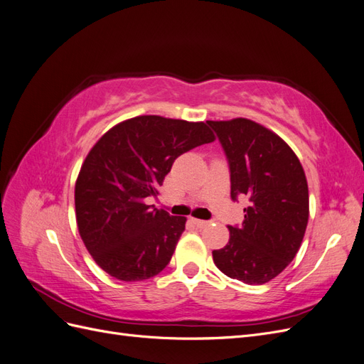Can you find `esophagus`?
<instances>
[{"label":"esophagus","mask_w":364,"mask_h":364,"mask_svg":"<svg viewBox=\"0 0 364 364\" xmlns=\"http://www.w3.org/2000/svg\"><path fill=\"white\" fill-rule=\"evenodd\" d=\"M191 222L197 228H206V226H209V222H205V220H199V218H191Z\"/></svg>","instance_id":"1"}]
</instances>
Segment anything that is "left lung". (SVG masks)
Returning a JSON list of instances; mask_svg holds the SVG:
<instances>
[{
	"label": "left lung",
	"mask_w": 364,
	"mask_h": 364,
	"mask_svg": "<svg viewBox=\"0 0 364 364\" xmlns=\"http://www.w3.org/2000/svg\"><path fill=\"white\" fill-rule=\"evenodd\" d=\"M229 162L230 197L246 196L241 226L213 250L226 277L249 285L266 284L289 266L305 235L310 214L302 165L287 142L247 118L208 121Z\"/></svg>",
	"instance_id": "obj_1"
}]
</instances>
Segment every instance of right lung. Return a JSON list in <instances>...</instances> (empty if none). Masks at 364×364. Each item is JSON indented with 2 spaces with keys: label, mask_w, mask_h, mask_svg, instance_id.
<instances>
[{
  "label": "right lung",
  "mask_w": 364,
  "mask_h": 364,
  "mask_svg": "<svg viewBox=\"0 0 364 364\" xmlns=\"http://www.w3.org/2000/svg\"><path fill=\"white\" fill-rule=\"evenodd\" d=\"M215 139L205 123L141 115L95 142L75 182V220L94 261L115 279L156 277L170 262L186 218L146 205L174 159Z\"/></svg>",
  "instance_id": "obj_1"
}]
</instances>
